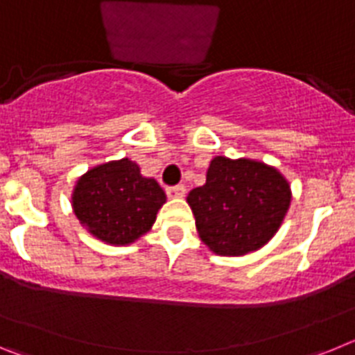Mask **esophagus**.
Here are the masks:
<instances>
[{"label":"esophagus","mask_w":355,"mask_h":355,"mask_svg":"<svg viewBox=\"0 0 355 355\" xmlns=\"http://www.w3.org/2000/svg\"><path fill=\"white\" fill-rule=\"evenodd\" d=\"M184 193H187V188H184L183 184L167 188V196L171 197V199H181V197H184Z\"/></svg>","instance_id":"1"}]
</instances>
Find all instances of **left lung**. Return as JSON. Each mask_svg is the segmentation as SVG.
I'll use <instances>...</instances> for the list:
<instances>
[{
    "label": "left lung",
    "instance_id": "obj_1",
    "mask_svg": "<svg viewBox=\"0 0 355 355\" xmlns=\"http://www.w3.org/2000/svg\"><path fill=\"white\" fill-rule=\"evenodd\" d=\"M290 200V183L277 168L225 156L211 159L206 183L187 197L199 238L218 256L261 249L283 224Z\"/></svg>",
    "mask_w": 355,
    "mask_h": 355
}]
</instances>
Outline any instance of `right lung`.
Here are the masks:
<instances>
[{
  "instance_id": "1",
  "label": "right lung",
  "mask_w": 355,
  "mask_h": 355,
  "mask_svg": "<svg viewBox=\"0 0 355 355\" xmlns=\"http://www.w3.org/2000/svg\"><path fill=\"white\" fill-rule=\"evenodd\" d=\"M72 211L97 240L130 245L153 227L167 196L130 158L89 168L72 190Z\"/></svg>"
}]
</instances>
